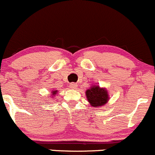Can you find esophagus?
<instances>
[{
  "instance_id": "1",
  "label": "esophagus",
  "mask_w": 155,
  "mask_h": 155,
  "mask_svg": "<svg viewBox=\"0 0 155 155\" xmlns=\"http://www.w3.org/2000/svg\"><path fill=\"white\" fill-rule=\"evenodd\" d=\"M69 87H70L71 88H72V89H76L78 87V84L77 83H71L70 85H69Z\"/></svg>"
}]
</instances>
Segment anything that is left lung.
<instances>
[{
  "instance_id": "1",
  "label": "left lung",
  "mask_w": 155,
  "mask_h": 155,
  "mask_svg": "<svg viewBox=\"0 0 155 155\" xmlns=\"http://www.w3.org/2000/svg\"><path fill=\"white\" fill-rule=\"evenodd\" d=\"M86 96L88 102L94 107H102L110 100L107 90L98 85H91L86 91Z\"/></svg>"
}]
</instances>
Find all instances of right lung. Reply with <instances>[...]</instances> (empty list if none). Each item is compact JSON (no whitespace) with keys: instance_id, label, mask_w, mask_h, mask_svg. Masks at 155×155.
Instances as JSON below:
<instances>
[{"instance_id":"obj_1","label":"right lung","mask_w":155,"mask_h":155,"mask_svg":"<svg viewBox=\"0 0 155 155\" xmlns=\"http://www.w3.org/2000/svg\"><path fill=\"white\" fill-rule=\"evenodd\" d=\"M57 94H58V90H52V91H51V98H54V97H55V95H56Z\"/></svg>"}]
</instances>
